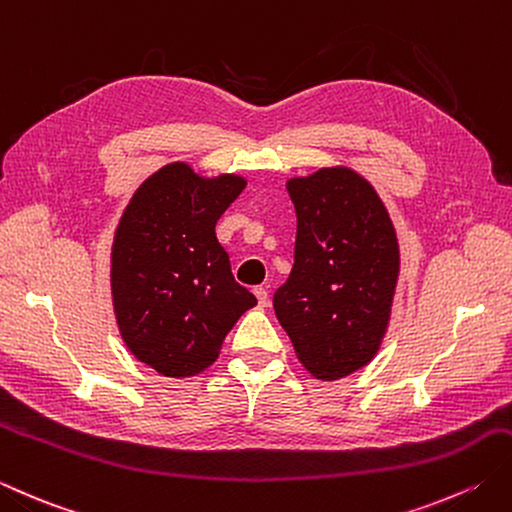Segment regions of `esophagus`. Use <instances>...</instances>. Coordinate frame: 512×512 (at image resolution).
<instances>
[{"label":"esophagus","instance_id":"1","mask_svg":"<svg viewBox=\"0 0 512 512\" xmlns=\"http://www.w3.org/2000/svg\"><path fill=\"white\" fill-rule=\"evenodd\" d=\"M253 293H255V297H257V306H259V308H266V306H268V290L262 288V286H257V288L253 290Z\"/></svg>","mask_w":512,"mask_h":512}]
</instances>
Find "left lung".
<instances>
[{
    "mask_svg": "<svg viewBox=\"0 0 512 512\" xmlns=\"http://www.w3.org/2000/svg\"><path fill=\"white\" fill-rule=\"evenodd\" d=\"M297 213L295 264L273 308L299 362L319 379L355 373L382 344L399 246L382 199L355 170L288 179Z\"/></svg>",
    "mask_w": 512,
    "mask_h": 512,
    "instance_id": "1",
    "label": "left lung"
}]
</instances>
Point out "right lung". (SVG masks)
Masks as SVG:
<instances>
[{
    "mask_svg": "<svg viewBox=\"0 0 512 512\" xmlns=\"http://www.w3.org/2000/svg\"><path fill=\"white\" fill-rule=\"evenodd\" d=\"M246 188L168 164L135 190L115 230L110 288L119 333L139 362L193 377L215 362L253 293L235 282L215 224Z\"/></svg>",
    "mask_w": 512,
    "mask_h": 512,
    "instance_id": "1",
    "label": "right lung"
}]
</instances>
